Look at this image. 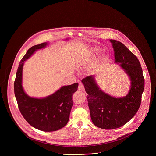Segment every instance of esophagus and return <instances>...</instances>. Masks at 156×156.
<instances>
[{
	"instance_id": "obj_1",
	"label": "esophagus",
	"mask_w": 156,
	"mask_h": 156,
	"mask_svg": "<svg viewBox=\"0 0 156 156\" xmlns=\"http://www.w3.org/2000/svg\"><path fill=\"white\" fill-rule=\"evenodd\" d=\"M78 90H81V91H83V90H85L84 86L83 85V84L81 83H80V84H79V86H78Z\"/></svg>"
}]
</instances>
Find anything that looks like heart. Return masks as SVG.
Wrapping results in <instances>:
<instances>
[{"label": "heart", "mask_w": 156, "mask_h": 156, "mask_svg": "<svg viewBox=\"0 0 156 156\" xmlns=\"http://www.w3.org/2000/svg\"><path fill=\"white\" fill-rule=\"evenodd\" d=\"M100 51H101V48L99 47H95L91 48L90 49H89L88 51L85 53L83 55H82L79 58L78 62L79 64H82L85 61L87 57H91V56L97 55V54Z\"/></svg>", "instance_id": "b5f03b06"}]
</instances>
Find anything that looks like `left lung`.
Wrapping results in <instances>:
<instances>
[{"label":"left lung","mask_w":156,"mask_h":156,"mask_svg":"<svg viewBox=\"0 0 156 156\" xmlns=\"http://www.w3.org/2000/svg\"><path fill=\"white\" fill-rule=\"evenodd\" d=\"M115 55V63L126 73L130 87L125 97H112L97 84L94 75L82 80L88 94L87 99L92 123L98 127L110 130L123 126L136 115L141 104L144 79L140 63L126 46L118 41L110 40Z\"/></svg>","instance_id":"1"}]
</instances>
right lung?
<instances>
[{"instance_id": "obj_1", "label": "right lung", "mask_w": 156, "mask_h": 156, "mask_svg": "<svg viewBox=\"0 0 156 156\" xmlns=\"http://www.w3.org/2000/svg\"><path fill=\"white\" fill-rule=\"evenodd\" d=\"M47 45L48 43H41L28 50L20 62L14 82V89L19 109L26 120L40 130L53 132L67 125L73 105L72 96L77 90L78 83L63 86L54 94L42 98L30 97L24 92L22 86L24 61L38 50L44 48Z\"/></svg>"}]
</instances>
